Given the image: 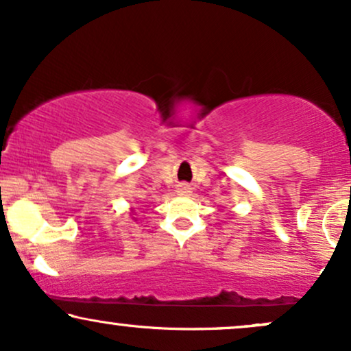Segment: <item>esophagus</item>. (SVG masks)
<instances>
[{
  "mask_svg": "<svg viewBox=\"0 0 351 351\" xmlns=\"http://www.w3.org/2000/svg\"><path fill=\"white\" fill-rule=\"evenodd\" d=\"M181 191H183V193H188V191H186V188H181Z\"/></svg>",
  "mask_w": 351,
  "mask_h": 351,
  "instance_id": "esophagus-1",
  "label": "esophagus"
}]
</instances>
